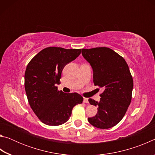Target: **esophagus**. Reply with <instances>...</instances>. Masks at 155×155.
I'll list each match as a JSON object with an SVG mask.
<instances>
[{
  "mask_svg": "<svg viewBox=\"0 0 155 155\" xmlns=\"http://www.w3.org/2000/svg\"><path fill=\"white\" fill-rule=\"evenodd\" d=\"M83 103H89L87 98H83Z\"/></svg>",
  "mask_w": 155,
  "mask_h": 155,
  "instance_id": "1",
  "label": "esophagus"
}]
</instances>
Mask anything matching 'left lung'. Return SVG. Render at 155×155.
Segmentation results:
<instances>
[{
	"mask_svg": "<svg viewBox=\"0 0 155 155\" xmlns=\"http://www.w3.org/2000/svg\"><path fill=\"white\" fill-rule=\"evenodd\" d=\"M82 54L92 67L94 85L104 90L100 102L89 99L91 105L98 106V113L88 121L96 128H111L121 121L132 99L129 68L122 56L107 47L83 48Z\"/></svg>",
	"mask_w": 155,
	"mask_h": 155,
	"instance_id": "1",
	"label": "left lung"
}]
</instances>
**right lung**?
<instances>
[{
	"label": "right lung",
	"instance_id": "right-lung-1",
	"mask_svg": "<svg viewBox=\"0 0 155 155\" xmlns=\"http://www.w3.org/2000/svg\"><path fill=\"white\" fill-rule=\"evenodd\" d=\"M81 52V49L47 47L28 64L25 74L26 94L31 109L44 124H64L71 116L73 107L83 103L80 94H65L56 86L65 65Z\"/></svg>",
	"mask_w": 155,
	"mask_h": 155
}]
</instances>
